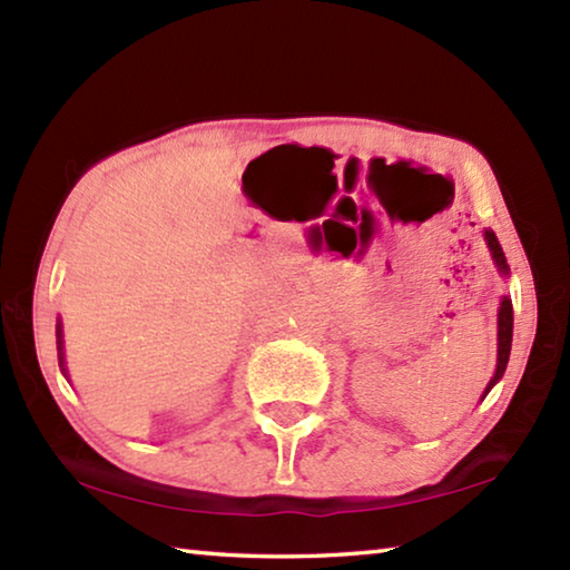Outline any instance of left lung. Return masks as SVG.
<instances>
[{
	"label": "left lung",
	"mask_w": 570,
	"mask_h": 570,
	"mask_svg": "<svg viewBox=\"0 0 570 570\" xmlns=\"http://www.w3.org/2000/svg\"><path fill=\"white\" fill-rule=\"evenodd\" d=\"M485 240H488L490 254H493V262L498 266V272L505 276L510 268H508L503 248H500L498 236L493 234V230H485ZM510 344H513V304H510L508 296H503V302H500V308H498V366H495L493 380L488 382L485 394L495 387V382L500 377H503V372L508 366V356H510ZM485 394H482V397H485Z\"/></svg>",
	"instance_id": "8db88e82"
}]
</instances>
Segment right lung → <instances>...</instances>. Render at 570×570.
<instances>
[{"instance_id": "obj_1", "label": "right lung", "mask_w": 570, "mask_h": 570, "mask_svg": "<svg viewBox=\"0 0 570 570\" xmlns=\"http://www.w3.org/2000/svg\"><path fill=\"white\" fill-rule=\"evenodd\" d=\"M57 352H60V366L65 372V352H62V324L57 322ZM67 374V372H65Z\"/></svg>"}]
</instances>
